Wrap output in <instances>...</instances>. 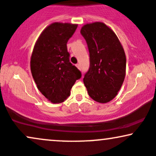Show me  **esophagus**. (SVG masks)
Instances as JSON below:
<instances>
[{
    "label": "esophagus",
    "instance_id": "esophagus-1",
    "mask_svg": "<svg viewBox=\"0 0 156 156\" xmlns=\"http://www.w3.org/2000/svg\"><path fill=\"white\" fill-rule=\"evenodd\" d=\"M76 67H78V69H80V64H76Z\"/></svg>",
    "mask_w": 156,
    "mask_h": 156
}]
</instances>
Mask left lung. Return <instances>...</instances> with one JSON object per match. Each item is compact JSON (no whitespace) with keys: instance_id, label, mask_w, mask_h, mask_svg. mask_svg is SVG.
I'll return each mask as SVG.
<instances>
[{"instance_id":"obj_1","label":"left lung","mask_w":156,"mask_h":156,"mask_svg":"<svg viewBox=\"0 0 156 156\" xmlns=\"http://www.w3.org/2000/svg\"><path fill=\"white\" fill-rule=\"evenodd\" d=\"M80 34L88 46L90 62L84 75V85L94 101L108 103L115 98L124 81L125 51L117 35L104 23L85 25Z\"/></svg>"}]
</instances>
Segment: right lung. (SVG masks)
<instances>
[{"instance_id":"right-lung-1","label":"right lung","mask_w":156,"mask_h":156,"mask_svg":"<svg viewBox=\"0 0 156 156\" xmlns=\"http://www.w3.org/2000/svg\"><path fill=\"white\" fill-rule=\"evenodd\" d=\"M78 25L54 23L42 31L31 58V70L37 88L53 103L64 101L81 73L69 62L67 43Z\"/></svg>"}]
</instances>
